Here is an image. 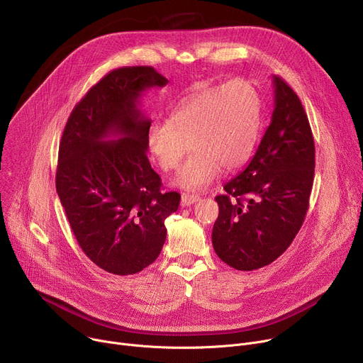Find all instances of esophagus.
<instances>
[{"label": "esophagus", "instance_id": "obj_1", "mask_svg": "<svg viewBox=\"0 0 363 363\" xmlns=\"http://www.w3.org/2000/svg\"><path fill=\"white\" fill-rule=\"evenodd\" d=\"M200 200V196H194V194H182L181 196V206L182 207H188L191 204H194Z\"/></svg>", "mask_w": 363, "mask_h": 363}]
</instances>
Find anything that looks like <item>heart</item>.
I'll return each mask as SVG.
<instances>
[{
	"instance_id": "heart-1",
	"label": "heart",
	"mask_w": 363,
	"mask_h": 363,
	"mask_svg": "<svg viewBox=\"0 0 363 363\" xmlns=\"http://www.w3.org/2000/svg\"><path fill=\"white\" fill-rule=\"evenodd\" d=\"M259 130L258 91L245 80H232L189 94L166 123H155L147 131V150L163 172H171L189 146L192 155L172 185L200 191L219 178L223 167L235 171L251 159Z\"/></svg>"
}]
</instances>
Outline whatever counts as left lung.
Wrapping results in <instances>:
<instances>
[{
	"label": "left lung",
	"instance_id": "obj_1",
	"mask_svg": "<svg viewBox=\"0 0 363 363\" xmlns=\"http://www.w3.org/2000/svg\"><path fill=\"white\" fill-rule=\"evenodd\" d=\"M274 109L259 146L217 196L213 248L230 267L269 265L292 244L309 206L315 144L298 94L273 76Z\"/></svg>",
	"mask_w": 363,
	"mask_h": 363
}]
</instances>
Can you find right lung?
Returning a JSON list of instances; mask_svg holds the SVG:
<instances>
[{
    "label": "right lung",
    "instance_id": "1",
    "mask_svg": "<svg viewBox=\"0 0 363 363\" xmlns=\"http://www.w3.org/2000/svg\"><path fill=\"white\" fill-rule=\"evenodd\" d=\"M166 84L153 67L108 72L72 109L60 143L55 184L67 219L84 254L112 274H135L159 257L164 219L179 206L147 159L152 119L140 111L144 91Z\"/></svg>",
    "mask_w": 363,
    "mask_h": 363
}]
</instances>
